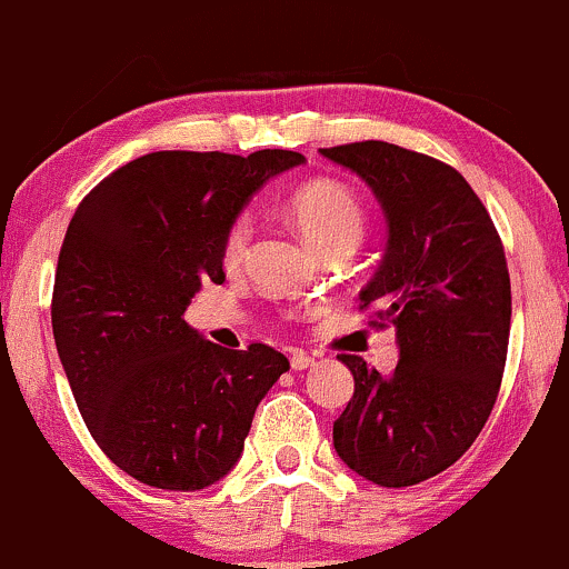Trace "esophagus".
<instances>
[{
	"label": "esophagus",
	"instance_id": "esophagus-1",
	"mask_svg": "<svg viewBox=\"0 0 569 569\" xmlns=\"http://www.w3.org/2000/svg\"><path fill=\"white\" fill-rule=\"evenodd\" d=\"M290 366H292V371L309 369V366H315V356H309V352H301V350H292Z\"/></svg>",
	"mask_w": 569,
	"mask_h": 569
}]
</instances>
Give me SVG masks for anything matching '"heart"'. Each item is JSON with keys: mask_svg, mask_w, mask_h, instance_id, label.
Segmentation results:
<instances>
[{"mask_svg": "<svg viewBox=\"0 0 569 569\" xmlns=\"http://www.w3.org/2000/svg\"><path fill=\"white\" fill-rule=\"evenodd\" d=\"M287 211H290L292 222L298 224L303 238H307L311 247L320 249V252L339 247V243H352V247H358V241L363 238V203H360V198L350 187L339 184V181H309V184H303L290 194ZM247 247L249 222L243 217H238L222 238L224 268L241 266Z\"/></svg>", "mask_w": 569, "mask_h": 569, "instance_id": "heart-1", "label": "heart"}]
</instances>
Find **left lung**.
<instances>
[{"label":"left lung","mask_w":569,"mask_h":569,"mask_svg":"<svg viewBox=\"0 0 569 569\" xmlns=\"http://www.w3.org/2000/svg\"><path fill=\"white\" fill-rule=\"evenodd\" d=\"M380 200L388 243L360 309L393 326L390 377L339 356L356 393L333 423V448L360 478L418 486L472 448L502 385L510 339V273L486 206L450 164L385 143L320 149Z\"/></svg>","instance_id":"obj_1"}]
</instances>
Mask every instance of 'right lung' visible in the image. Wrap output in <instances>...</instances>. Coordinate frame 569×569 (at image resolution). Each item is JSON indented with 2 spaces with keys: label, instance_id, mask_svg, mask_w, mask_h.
Instances as JSON below:
<instances>
[{
  "label": "right lung",
  "instance_id": "right-lung-1",
  "mask_svg": "<svg viewBox=\"0 0 569 569\" xmlns=\"http://www.w3.org/2000/svg\"><path fill=\"white\" fill-rule=\"evenodd\" d=\"M298 151H154L81 200L53 282L51 326L87 429L119 469L200 491L241 458L254 409L290 369L268 345L224 350L187 326L203 282L222 284V238Z\"/></svg>",
  "mask_w": 569,
  "mask_h": 569
}]
</instances>
